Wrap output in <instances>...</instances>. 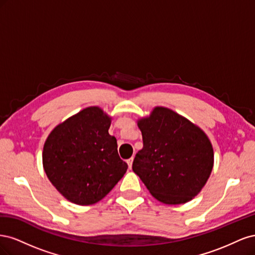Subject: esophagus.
Instances as JSON below:
<instances>
[{
    "mask_svg": "<svg viewBox=\"0 0 255 255\" xmlns=\"http://www.w3.org/2000/svg\"><path fill=\"white\" fill-rule=\"evenodd\" d=\"M133 160H134V157H130V158H128V159L127 160V163H128V165L129 169H130V168H132V164H133Z\"/></svg>",
    "mask_w": 255,
    "mask_h": 255,
    "instance_id": "esophagus-1",
    "label": "esophagus"
}]
</instances>
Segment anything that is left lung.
<instances>
[{
  "instance_id": "1",
  "label": "left lung",
  "mask_w": 255,
  "mask_h": 255,
  "mask_svg": "<svg viewBox=\"0 0 255 255\" xmlns=\"http://www.w3.org/2000/svg\"><path fill=\"white\" fill-rule=\"evenodd\" d=\"M143 148L133 171L151 195L166 204L186 203L207 182L214 165L212 143L201 128L166 107L138 121Z\"/></svg>"
}]
</instances>
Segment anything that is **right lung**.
<instances>
[{"mask_svg":"<svg viewBox=\"0 0 255 255\" xmlns=\"http://www.w3.org/2000/svg\"><path fill=\"white\" fill-rule=\"evenodd\" d=\"M111 118L92 106L54 128L43 146L42 161L50 182L79 205L99 202L125 175L128 164L109 134Z\"/></svg>","mask_w":255,"mask_h":255,"instance_id":"right-lung-1","label":"right lung"}]
</instances>
